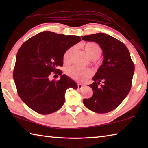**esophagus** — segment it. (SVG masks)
Instances as JSON below:
<instances>
[{
  "mask_svg": "<svg viewBox=\"0 0 148 148\" xmlns=\"http://www.w3.org/2000/svg\"><path fill=\"white\" fill-rule=\"evenodd\" d=\"M77 87H78V88H79V89H81L83 87V85L82 84H79H79H77Z\"/></svg>",
  "mask_w": 148,
  "mask_h": 148,
  "instance_id": "esophagus-1",
  "label": "esophagus"
}]
</instances>
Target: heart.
Instances as JSON below:
<instances>
[{
    "mask_svg": "<svg viewBox=\"0 0 148 148\" xmlns=\"http://www.w3.org/2000/svg\"><path fill=\"white\" fill-rule=\"evenodd\" d=\"M84 50H85L87 55L92 59H97L102 54V49L95 42H88L84 46ZM72 51V48H69L65 52L63 56V60L64 63H68L70 59V55ZM65 73L69 77L74 80L83 81L88 78L92 76L93 72L92 70L87 68H81L77 66H72L67 69L65 71Z\"/></svg>",
    "mask_w": 148,
    "mask_h": 148,
    "instance_id": "b5f03b06",
    "label": "heart"
}]
</instances>
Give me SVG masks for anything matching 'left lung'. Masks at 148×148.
I'll return each mask as SVG.
<instances>
[{
	"label": "left lung",
	"instance_id": "8db88e82",
	"mask_svg": "<svg viewBox=\"0 0 148 148\" xmlns=\"http://www.w3.org/2000/svg\"><path fill=\"white\" fill-rule=\"evenodd\" d=\"M81 37L85 41L97 42L103 55L102 64L93 77L94 82L89 85L93 95L83 99V103L97 113L111 112L123 102L131 89L135 67L130 52L123 43L106 34Z\"/></svg>",
	"mask_w": 148,
	"mask_h": 148
}]
</instances>
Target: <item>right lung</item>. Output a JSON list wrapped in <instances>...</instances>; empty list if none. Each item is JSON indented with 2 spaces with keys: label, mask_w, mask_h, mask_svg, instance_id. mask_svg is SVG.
I'll use <instances>...</instances> for the list:
<instances>
[{
  "label": "right lung",
  "mask_w": 148,
  "mask_h": 148,
  "mask_svg": "<svg viewBox=\"0 0 148 148\" xmlns=\"http://www.w3.org/2000/svg\"><path fill=\"white\" fill-rule=\"evenodd\" d=\"M81 40L77 36L45 31L21 46L13 79L18 95L33 111L41 114L56 112L64 105L66 90L77 89L76 82L62 74L58 67L63 66L65 52ZM51 73L60 75L61 79L50 81Z\"/></svg>",
  "instance_id": "1"
}]
</instances>
